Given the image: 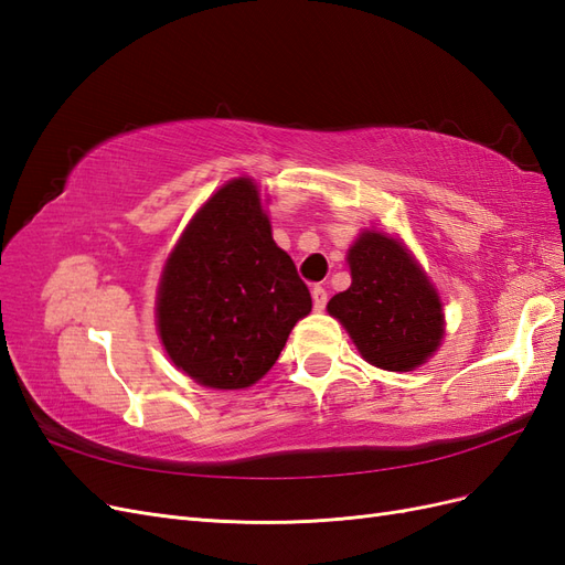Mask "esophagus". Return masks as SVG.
Masks as SVG:
<instances>
[{
	"label": "esophagus",
	"instance_id": "34e87169",
	"mask_svg": "<svg viewBox=\"0 0 565 565\" xmlns=\"http://www.w3.org/2000/svg\"><path fill=\"white\" fill-rule=\"evenodd\" d=\"M311 297H313V309L316 311H322L324 306H328V289H324L322 285H316L311 289Z\"/></svg>",
	"mask_w": 565,
	"mask_h": 565
}]
</instances>
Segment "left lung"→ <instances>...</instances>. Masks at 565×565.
I'll return each instance as SVG.
<instances>
[{"mask_svg":"<svg viewBox=\"0 0 565 565\" xmlns=\"http://www.w3.org/2000/svg\"><path fill=\"white\" fill-rule=\"evenodd\" d=\"M351 287L330 299L334 316L367 363L407 372L443 337L440 301L407 249L382 233H363L349 249Z\"/></svg>","mask_w":565,"mask_h":565,"instance_id":"obj_1","label":"left lung"}]
</instances>
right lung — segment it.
<instances>
[{
	"label": "right lung",
	"instance_id": "right-lung-1",
	"mask_svg": "<svg viewBox=\"0 0 565 565\" xmlns=\"http://www.w3.org/2000/svg\"><path fill=\"white\" fill-rule=\"evenodd\" d=\"M309 311V287L273 243L256 185L218 188L162 273L158 330L174 365L202 386L245 388L276 365Z\"/></svg>",
	"mask_w": 565,
	"mask_h": 565
}]
</instances>
